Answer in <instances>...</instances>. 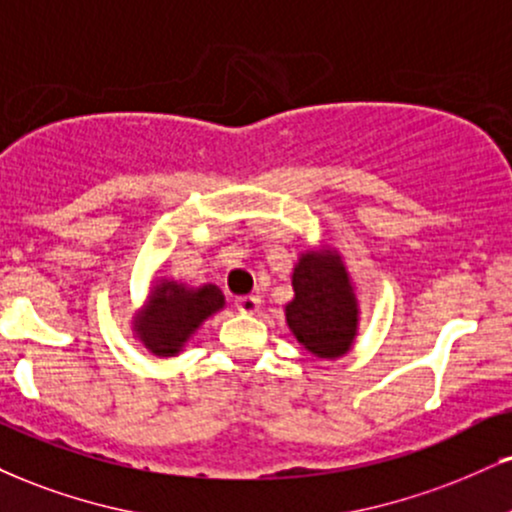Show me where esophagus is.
Here are the masks:
<instances>
[{"instance_id":"1","label":"esophagus","mask_w":512,"mask_h":512,"mask_svg":"<svg viewBox=\"0 0 512 512\" xmlns=\"http://www.w3.org/2000/svg\"><path fill=\"white\" fill-rule=\"evenodd\" d=\"M236 307L238 312H243V315H257L262 307V300L257 298V295H243V298L236 300Z\"/></svg>"}]
</instances>
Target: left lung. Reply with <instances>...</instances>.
<instances>
[{"instance_id": "8db88e82", "label": "left lung", "mask_w": 512, "mask_h": 512, "mask_svg": "<svg viewBox=\"0 0 512 512\" xmlns=\"http://www.w3.org/2000/svg\"><path fill=\"white\" fill-rule=\"evenodd\" d=\"M291 286L283 315L295 341L319 360L348 355L360 329V300L341 252L324 243L300 252Z\"/></svg>"}]
</instances>
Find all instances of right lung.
Returning <instances> with one entry per match:
<instances>
[{
	"instance_id": "1",
	"label": "right lung",
	"mask_w": 512,
	"mask_h": 512,
	"mask_svg": "<svg viewBox=\"0 0 512 512\" xmlns=\"http://www.w3.org/2000/svg\"><path fill=\"white\" fill-rule=\"evenodd\" d=\"M226 298L214 283H188L176 279H152L143 305L133 312L131 331L135 341L155 357H176L209 317L224 310Z\"/></svg>"
}]
</instances>
